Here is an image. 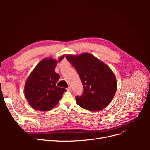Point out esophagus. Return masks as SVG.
I'll return each instance as SVG.
<instances>
[{
  "instance_id": "34e87169",
  "label": "esophagus",
  "mask_w": 150,
  "mask_h": 150,
  "mask_svg": "<svg viewBox=\"0 0 150 150\" xmlns=\"http://www.w3.org/2000/svg\"><path fill=\"white\" fill-rule=\"evenodd\" d=\"M66 90L67 91H71V86H69V87H68L67 88H66Z\"/></svg>"
}]
</instances>
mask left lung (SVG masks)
I'll use <instances>...</instances> for the list:
<instances>
[{
    "instance_id": "8db88e82",
    "label": "left lung",
    "mask_w": 150,
    "mask_h": 150,
    "mask_svg": "<svg viewBox=\"0 0 150 150\" xmlns=\"http://www.w3.org/2000/svg\"><path fill=\"white\" fill-rule=\"evenodd\" d=\"M66 58L78 72L83 85V94L76 97L79 106L92 111L105 108L114 98L117 89L111 69L89 53L78 56L67 55Z\"/></svg>"
}]
</instances>
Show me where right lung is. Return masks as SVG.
I'll return each mask as SVG.
<instances>
[{
  "mask_svg": "<svg viewBox=\"0 0 150 150\" xmlns=\"http://www.w3.org/2000/svg\"><path fill=\"white\" fill-rule=\"evenodd\" d=\"M64 56L59 59L60 62ZM57 61L44 59L37 65L26 81L25 97L35 110L46 111L59 103L66 89L57 87L56 83L60 76L54 69Z\"/></svg>",
  "mask_w": 150,
  "mask_h": 150,
  "instance_id": "obj_1",
  "label": "right lung"
}]
</instances>
